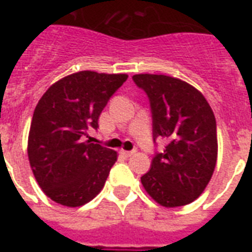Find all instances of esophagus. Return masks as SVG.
<instances>
[{
    "mask_svg": "<svg viewBox=\"0 0 252 252\" xmlns=\"http://www.w3.org/2000/svg\"><path fill=\"white\" fill-rule=\"evenodd\" d=\"M133 154H135V151H126V150H121V155L126 157V158H129Z\"/></svg>",
    "mask_w": 252,
    "mask_h": 252,
    "instance_id": "34e87169",
    "label": "esophagus"
}]
</instances>
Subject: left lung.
Wrapping results in <instances>:
<instances>
[{
  "mask_svg": "<svg viewBox=\"0 0 252 252\" xmlns=\"http://www.w3.org/2000/svg\"><path fill=\"white\" fill-rule=\"evenodd\" d=\"M133 81L147 93L153 112L154 139L167 142L153 158L140 181L164 208L188 205L209 184L217 162L216 119L200 90L180 78L136 74Z\"/></svg>",
  "mask_w": 252,
  "mask_h": 252,
  "instance_id": "1",
  "label": "left lung"
}]
</instances>
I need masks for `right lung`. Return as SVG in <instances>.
Instances as JSON below:
<instances>
[{"label": "right lung", "instance_id": "right-lung-1", "mask_svg": "<svg viewBox=\"0 0 252 252\" xmlns=\"http://www.w3.org/2000/svg\"><path fill=\"white\" fill-rule=\"evenodd\" d=\"M126 74L78 71L47 89L36 105L28 159L47 197L70 208L85 205L102 190L117 153L83 142Z\"/></svg>", "mask_w": 252, "mask_h": 252}]
</instances>
